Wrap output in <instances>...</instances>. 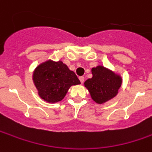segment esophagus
Instances as JSON below:
<instances>
[{
  "mask_svg": "<svg viewBox=\"0 0 152 152\" xmlns=\"http://www.w3.org/2000/svg\"><path fill=\"white\" fill-rule=\"evenodd\" d=\"M79 80H80V83H83L85 80V77L84 76H80V77H79Z\"/></svg>",
  "mask_w": 152,
  "mask_h": 152,
  "instance_id": "obj_1",
  "label": "esophagus"
}]
</instances>
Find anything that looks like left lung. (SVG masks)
Returning a JSON list of instances; mask_svg holds the SVG:
<instances>
[{
  "mask_svg": "<svg viewBox=\"0 0 152 152\" xmlns=\"http://www.w3.org/2000/svg\"><path fill=\"white\" fill-rule=\"evenodd\" d=\"M91 72L92 78L85 82L91 98L96 103L102 104L114 97L121 85L120 76L101 66L92 68Z\"/></svg>",
  "mask_w": 152,
  "mask_h": 152,
  "instance_id": "1",
  "label": "left lung"
}]
</instances>
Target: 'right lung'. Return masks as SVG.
Here are the masks:
<instances>
[{"label": "right lung", "instance_id": "add662e5", "mask_svg": "<svg viewBox=\"0 0 152 152\" xmlns=\"http://www.w3.org/2000/svg\"><path fill=\"white\" fill-rule=\"evenodd\" d=\"M33 80L40 96L49 102L61 101L72 86L80 83L66 65L51 61L41 64L36 69Z\"/></svg>", "mask_w": 152, "mask_h": 152}]
</instances>
